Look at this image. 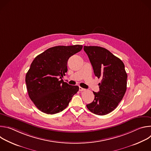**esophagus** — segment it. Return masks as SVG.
I'll use <instances>...</instances> for the list:
<instances>
[{
  "mask_svg": "<svg viewBox=\"0 0 151 151\" xmlns=\"http://www.w3.org/2000/svg\"><path fill=\"white\" fill-rule=\"evenodd\" d=\"M79 90L80 91H82L85 90V89H84V88H82V87H79Z\"/></svg>",
  "mask_w": 151,
  "mask_h": 151,
  "instance_id": "esophagus-1",
  "label": "esophagus"
}]
</instances>
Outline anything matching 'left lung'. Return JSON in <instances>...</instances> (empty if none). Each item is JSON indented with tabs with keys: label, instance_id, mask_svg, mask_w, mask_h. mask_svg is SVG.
<instances>
[{
	"label": "left lung",
	"instance_id": "1",
	"mask_svg": "<svg viewBox=\"0 0 151 151\" xmlns=\"http://www.w3.org/2000/svg\"><path fill=\"white\" fill-rule=\"evenodd\" d=\"M94 73L101 78L100 90L93 91L94 99L87 105L93 114L104 115L112 112L122 100L126 90L127 74L123 62L107 50L97 46H84Z\"/></svg>",
	"mask_w": 151,
	"mask_h": 151
}]
</instances>
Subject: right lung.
Returning a JSON list of instances; mask_svg holds the SVG:
<instances>
[{
    "mask_svg": "<svg viewBox=\"0 0 151 151\" xmlns=\"http://www.w3.org/2000/svg\"><path fill=\"white\" fill-rule=\"evenodd\" d=\"M82 45L56 46L38 55L26 73L29 96L37 108L47 114L61 112L69 105L79 87L62 79L68 72V61Z\"/></svg>",
    "mask_w": 151,
    "mask_h": 151,
    "instance_id": "right-lung-1",
    "label": "right lung"
}]
</instances>
